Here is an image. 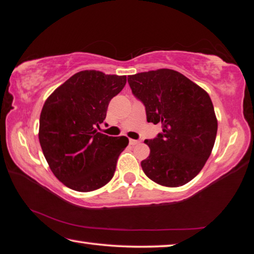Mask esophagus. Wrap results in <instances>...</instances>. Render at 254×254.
I'll use <instances>...</instances> for the list:
<instances>
[{
    "mask_svg": "<svg viewBox=\"0 0 254 254\" xmlns=\"http://www.w3.org/2000/svg\"><path fill=\"white\" fill-rule=\"evenodd\" d=\"M137 143H140V141H137V140H133V139H130V144H132V145H135V144H137Z\"/></svg>",
    "mask_w": 254,
    "mask_h": 254,
    "instance_id": "1",
    "label": "esophagus"
}]
</instances>
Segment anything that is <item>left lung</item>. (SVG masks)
I'll list each match as a JSON object with an SVG mask.
<instances>
[{
    "instance_id": "8db88e82",
    "label": "left lung",
    "mask_w": 254,
    "mask_h": 254,
    "mask_svg": "<svg viewBox=\"0 0 254 254\" xmlns=\"http://www.w3.org/2000/svg\"><path fill=\"white\" fill-rule=\"evenodd\" d=\"M132 93L143 103L147 121L162 133L145 140L150 154L141 161L144 174L166 187L195 178L209 158L217 119L207 92L180 72L161 68L127 77Z\"/></svg>"
}]
</instances>
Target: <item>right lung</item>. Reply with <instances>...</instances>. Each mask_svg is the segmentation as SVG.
<instances>
[{
    "instance_id": "right-lung-1",
    "label": "right lung",
    "mask_w": 254,
    "mask_h": 254,
    "mask_svg": "<svg viewBox=\"0 0 254 254\" xmlns=\"http://www.w3.org/2000/svg\"><path fill=\"white\" fill-rule=\"evenodd\" d=\"M127 76L98 70L76 72L47 98L40 114L39 141L51 171L68 188L93 191L110 182L128 144L127 136L97 132L110 101Z\"/></svg>"
}]
</instances>
